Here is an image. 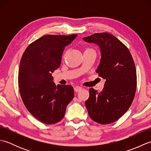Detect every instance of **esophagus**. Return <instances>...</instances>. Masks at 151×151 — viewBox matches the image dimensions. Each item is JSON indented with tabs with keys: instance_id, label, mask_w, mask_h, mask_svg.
Wrapping results in <instances>:
<instances>
[{
	"instance_id": "1",
	"label": "esophagus",
	"mask_w": 151,
	"mask_h": 151,
	"mask_svg": "<svg viewBox=\"0 0 151 151\" xmlns=\"http://www.w3.org/2000/svg\"><path fill=\"white\" fill-rule=\"evenodd\" d=\"M82 89V88L80 87V86H76V87H75V88H74L75 92H78L80 91H81Z\"/></svg>"
}]
</instances>
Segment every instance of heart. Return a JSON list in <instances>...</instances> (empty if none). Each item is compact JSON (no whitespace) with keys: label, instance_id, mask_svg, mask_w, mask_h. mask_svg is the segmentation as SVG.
Returning <instances> with one entry per match:
<instances>
[{"label":"heart","instance_id":"1","mask_svg":"<svg viewBox=\"0 0 151 151\" xmlns=\"http://www.w3.org/2000/svg\"><path fill=\"white\" fill-rule=\"evenodd\" d=\"M87 50H89V49H87Z\"/></svg>","mask_w":151,"mask_h":151}]
</instances>
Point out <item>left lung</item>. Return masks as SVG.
Listing matches in <instances>:
<instances>
[{
	"label": "left lung",
	"mask_w": 151,
	"mask_h": 151,
	"mask_svg": "<svg viewBox=\"0 0 151 151\" xmlns=\"http://www.w3.org/2000/svg\"><path fill=\"white\" fill-rule=\"evenodd\" d=\"M83 40L99 46L101 58L96 72L106 80L100 93L89 89L86 107L91 119L110 124L129 110L133 101L136 89L135 64L128 48L113 35L97 33Z\"/></svg>",
	"instance_id": "obj_1"
}]
</instances>
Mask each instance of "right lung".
<instances>
[{
	"label": "right lung",
	"instance_id": "obj_1",
	"mask_svg": "<svg viewBox=\"0 0 151 151\" xmlns=\"http://www.w3.org/2000/svg\"><path fill=\"white\" fill-rule=\"evenodd\" d=\"M76 37V34L43 36L22 54L18 76L21 97L28 111L45 124L62 120L74 98L72 86H56L52 73L60 66L65 47Z\"/></svg>",
	"mask_w": 151,
	"mask_h": 151
}]
</instances>
